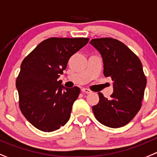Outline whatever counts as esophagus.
Returning a JSON list of instances; mask_svg holds the SVG:
<instances>
[{"label": "esophagus", "mask_w": 157, "mask_h": 157, "mask_svg": "<svg viewBox=\"0 0 157 157\" xmlns=\"http://www.w3.org/2000/svg\"><path fill=\"white\" fill-rule=\"evenodd\" d=\"M81 91H82V92L86 93V94H89V93L91 92V90H89L88 88H85V87H84V88H82Z\"/></svg>", "instance_id": "esophagus-1"}]
</instances>
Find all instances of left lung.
<instances>
[{
	"label": "left lung",
	"instance_id": "left-lung-1",
	"mask_svg": "<svg viewBox=\"0 0 157 157\" xmlns=\"http://www.w3.org/2000/svg\"><path fill=\"white\" fill-rule=\"evenodd\" d=\"M90 44L102 58L104 76L113 81L111 98H105L98 92L99 101L93 105V113L103 125L121 128L133 119L142 106L146 86L142 63L126 45L116 39H92Z\"/></svg>",
	"mask_w": 157,
	"mask_h": 157
}]
</instances>
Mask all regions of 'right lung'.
<instances>
[{
  "mask_svg": "<svg viewBox=\"0 0 157 157\" xmlns=\"http://www.w3.org/2000/svg\"><path fill=\"white\" fill-rule=\"evenodd\" d=\"M88 38L52 37L42 41L23 59L16 79L21 112L32 125L45 132L64 126L80 88H67L57 80L70 58Z\"/></svg>",
  "mask_w": 157,
  "mask_h": 157,
  "instance_id": "1",
  "label": "right lung"
}]
</instances>
